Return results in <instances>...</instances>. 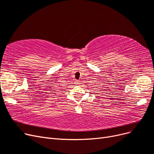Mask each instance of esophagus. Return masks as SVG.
Here are the masks:
<instances>
[{"label":"esophagus","instance_id":"esophagus-1","mask_svg":"<svg viewBox=\"0 0 154 154\" xmlns=\"http://www.w3.org/2000/svg\"><path fill=\"white\" fill-rule=\"evenodd\" d=\"M76 83L77 85H79V84H80V82H79V81H76Z\"/></svg>","mask_w":154,"mask_h":154}]
</instances>
